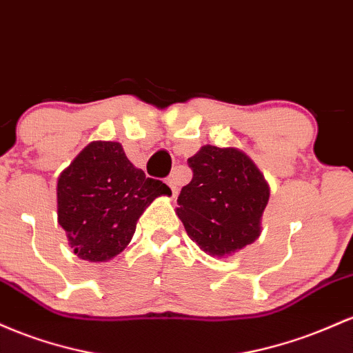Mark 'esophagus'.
I'll return each instance as SVG.
<instances>
[{"instance_id":"1","label":"esophagus","mask_w":353,"mask_h":353,"mask_svg":"<svg viewBox=\"0 0 353 353\" xmlns=\"http://www.w3.org/2000/svg\"><path fill=\"white\" fill-rule=\"evenodd\" d=\"M166 185H168L170 188H172V192H173V195H176L178 193V181H176V178L175 176H168L166 178Z\"/></svg>"}]
</instances>
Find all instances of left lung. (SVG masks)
<instances>
[{"instance_id": "left-lung-1", "label": "left lung", "mask_w": 353, "mask_h": 353, "mask_svg": "<svg viewBox=\"0 0 353 353\" xmlns=\"http://www.w3.org/2000/svg\"><path fill=\"white\" fill-rule=\"evenodd\" d=\"M188 166L193 176L178 195L176 213L192 240L210 255L225 256L259 239L270 192L250 158L207 145Z\"/></svg>"}]
</instances>
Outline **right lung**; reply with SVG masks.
<instances>
[{"label": "right lung", "instance_id": "1", "mask_svg": "<svg viewBox=\"0 0 353 353\" xmlns=\"http://www.w3.org/2000/svg\"><path fill=\"white\" fill-rule=\"evenodd\" d=\"M58 221L74 253L106 262L132 240L145 208L172 195L163 181L134 168L117 141H93L58 178Z\"/></svg>", "mask_w": 353, "mask_h": 353}]
</instances>
